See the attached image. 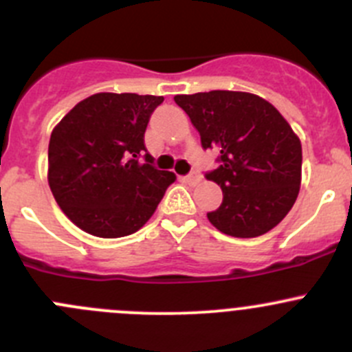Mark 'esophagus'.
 Wrapping results in <instances>:
<instances>
[{"mask_svg":"<svg viewBox=\"0 0 352 352\" xmlns=\"http://www.w3.org/2000/svg\"><path fill=\"white\" fill-rule=\"evenodd\" d=\"M184 182H187L189 186H196V184H199V180H201V177L196 175V173H189V175L184 177Z\"/></svg>","mask_w":352,"mask_h":352,"instance_id":"esophagus-1","label":"esophagus"}]
</instances>
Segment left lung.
Returning a JSON list of instances; mask_svg holds the SVG:
<instances>
[{"label": "left lung", "mask_w": 352, "mask_h": 352, "mask_svg": "<svg viewBox=\"0 0 352 352\" xmlns=\"http://www.w3.org/2000/svg\"><path fill=\"white\" fill-rule=\"evenodd\" d=\"M201 134L204 150L219 151V166L206 173L223 202L208 219L225 235L267 233L293 208L301 184V143L279 110L247 91L212 90L175 95Z\"/></svg>", "instance_id": "1"}]
</instances>
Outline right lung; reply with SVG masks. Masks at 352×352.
Returning a JSON list of instances; mask_svg holds the SVG:
<instances>
[{
	"mask_svg": "<svg viewBox=\"0 0 352 352\" xmlns=\"http://www.w3.org/2000/svg\"><path fill=\"white\" fill-rule=\"evenodd\" d=\"M162 102L155 95L102 91L78 102L52 129L49 187L78 228L119 239L153 216L175 182V173L151 165L144 146L148 120Z\"/></svg>",
	"mask_w": 352,
	"mask_h": 352,
	"instance_id": "obj_1",
	"label": "right lung"
}]
</instances>
